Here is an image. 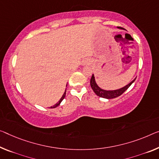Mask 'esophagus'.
Here are the masks:
<instances>
[{
	"label": "esophagus",
	"instance_id": "esophagus-1",
	"mask_svg": "<svg viewBox=\"0 0 159 159\" xmlns=\"http://www.w3.org/2000/svg\"><path fill=\"white\" fill-rule=\"evenodd\" d=\"M87 64H88V61H85V62H83V65H87Z\"/></svg>",
	"mask_w": 159,
	"mask_h": 159
}]
</instances>
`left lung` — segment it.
Segmentation results:
<instances>
[{
	"label": "left lung",
	"mask_w": 159,
	"mask_h": 159,
	"mask_svg": "<svg viewBox=\"0 0 159 159\" xmlns=\"http://www.w3.org/2000/svg\"><path fill=\"white\" fill-rule=\"evenodd\" d=\"M135 80H136V78L134 80H132V81H131L130 83H129V84L126 85V86H124V87L120 88V89H119L104 90V89H101V88H100L98 85L97 84L96 81H95V79H94V75H92L91 80H90V85H91L92 89H93L94 93L96 94L97 96L102 97V98H105V99H113V98H116V97L120 96V95L123 94L124 92H125L126 90L131 86V84H132V83L135 81Z\"/></svg>",
	"instance_id": "obj_1"
}]
</instances>
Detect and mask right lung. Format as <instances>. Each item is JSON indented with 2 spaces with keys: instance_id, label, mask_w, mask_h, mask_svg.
Masks as SVG:
<instances>
[{
  "instance_id": "obj_1",
  "label": "right lung",
  "mask_w": 159,
  "mask_h": 159,
  "mask_svg": "<svg viewBox=\"0 0 159 159\" xmlns=\"http://www.w3.org/2000/svg\"><path fill=\"white\" fill-rule=\"evenodd\" d=\"M65 94H66V89H65V92H64V94H63V95H62V97H61V99H60V101L58 102L57 103H56V104H55L53 107H50V108H55V107H57V106H59V105L60 104L61 102H62V100L64 99V98L65 97Z\"/></svg>"
}]
</instances>
